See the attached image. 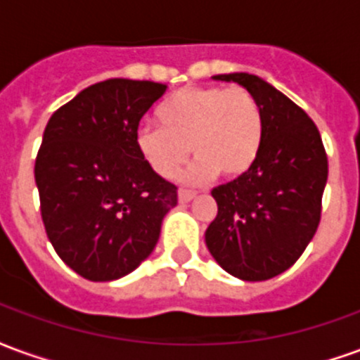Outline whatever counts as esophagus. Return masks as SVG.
Wrapping results in <instances>:
<instances>
[{
	"label": "esophagus",
	"instance_id": "esophagus-1",
	"mask_svg": "<svg viewBox=\"0 0 360 360\" xmlns=\"http://www.w3.org/2000/svg\"><path fill=\"white\" fill-rule=\"evenodd\" d=\"M177 196H179L181 204H187V202H191V200H193L196 195L193 193V191H185V188H181L179 193H177Z\"/></svg>",
	"mask_w": 360,
	"mask_h": 360
}]
</instances>
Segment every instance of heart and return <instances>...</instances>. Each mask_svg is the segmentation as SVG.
I'll return each instance as SVG.
<instances>
[{
    "label": "heart",
    "mask_w": 360,
    "mask_h": 360,
    "mask_svg": "<svg viewBox=\"0 0 360 360\" xmlns=\"http://www.w3.org/2000/svg\"><path fill=\"white\" fill-rule=\"evenodd\" d=\"M160 125H141L134 144L152 172L172 179L196 160L181 179L208 183L224 173L239 179L255 167L264 141V113L245 89L191 86L167 98L158 110Z\"/></svg>",
    "instance_id": "b5f03b06"
}]
</instances>
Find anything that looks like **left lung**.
Segmentation results:
<instances>
[{
    "label": "left lung",
    "instance_id": "8db88e82",
    "mask_svg": "<svg viewBox=\"0 0 360 360\" xmlns=\"http://www.w3.org/2000/svg\"><path fill=\"white\" fill-rule=\"evenodd\" d=\"M212 79L237 82L257 98L264 141L247 175L212 191L218 216L206 247L227 274L264 281L291 268L316 233L328 158L312 119L270 82L249 73Z\"/></svg>",
    "mask_w": 360,
    "mask_h": 360
}]
</instances>
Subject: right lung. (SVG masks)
Masks as SVG:
<instances>
[{
  "mask_svg": "<svg viewBox=\"0 0 360 360\" xmlns=\"http://www.w3.org/2000/svg\"><path fill=\"white\" fill-rule=\"evenodd\" d=\"M162 82H96L48 121L34 179L48 239L71 270L113 281L152 255L177 187L144 162L134 144Z\"/></svg>",
  "mask_w": 360,
  "mask_h": 360,
  "instance_id": "add662e5",
  "label": "right lung"
}]
</instances>
